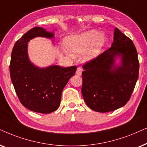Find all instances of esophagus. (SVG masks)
I'll return each mask as SVG.
<instances>
[{"label": "esophagus", "instance_id": "1", "mask_svg": "<svg viewBox=\"0 0 147 147\" xmlns=\"http://www.w3.org/2000/svg\"><path fill=\"white\" fill-rule=\"evenodd\" d=\"M82 71H83V70H82V68L81 67H78L77 69V71H76V75H78V76H81V74H82Z\"/></svg>", "mask_w": 147, "mask_h": 147}]
</instances>
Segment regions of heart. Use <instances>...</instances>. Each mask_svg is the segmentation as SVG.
Returning <instances> with one entry per match:
<instances>
[{"label":"heart","mask_w":147,"mask_h":147,"mask_svg":"<svg viewBox=\"0 0 147 147\" xmlns=\"http://www.w3.org/2000/svg\"><path fill=\"white\" fill-rule=\"evenodd\" d=\"M105 37L97 31L90 30L65 39V46L70 55L77 56L83 53L85 61L93 60L100 53L105 44Z\"/></svg>","instance_id":"heart-1"}]
</instances>
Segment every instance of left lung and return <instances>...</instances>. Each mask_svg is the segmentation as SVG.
I'll return each mask as SVG.
<instances>
[{"instance_id":"8db88e82","label":"left lung","mask_w":147,"mask_h":147,"mask_svg":"<svg viewBox=\"0 0 147 147\" xmlns=\"http://www.w3.org/2000/svg\"><path fill=\"white\" fill-rule=\"evenodd\" d=\"M121 65L116 66V57ZM81 92L89 107L109 112L126 104L137 81L138 54L132 41L116 27L111 48L83 66Z\"/></svg>"}]
</instances>
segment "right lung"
<instances>
[{"label": "right lung", "mask_w": 147, "mask_h": 147, "mask_svg": "<svg viewBox=\"0 0 147 147\" xmlns=\"http://www.w3.org/2000/svg\"><path fill=\"white\" fill-rule=\"evenodd\" d=\"M36 37L53 38L54 32L36 27L15 44L11 53L10 75L19 101L29 110L41 113L56 111L60 106L62 90L75 74L77 66L52 65L39 68L29 59L27 45Z\"/></svg>", "instance_id": "add662e5"}]
</instances>
